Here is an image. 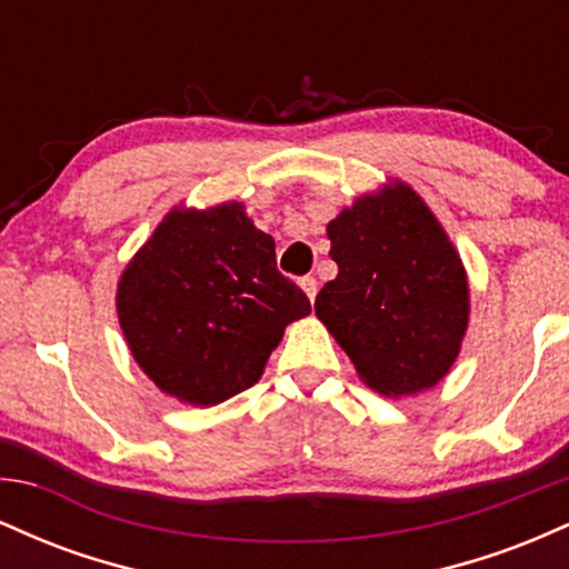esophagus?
I'll use <instances>...</instances> for the list:
<instances>
[{
	"instance_id": "esophagus-1",
	"label": "esophagus",
	"mask_w": 569,
	"mask_h": 569,
	"mask_svg": "<svg viewBox=\"0 0 569 569\" xmlns=\"http://www.w3.org/2000/svg\"><path fill=\"white\" fill-rule=\"evenodd\" d=\"M299 286H302V291L307 293V297H310V302H312V299H316V293H318V280L307 276V278L299 280Z\"/></svg>"
}]
</instances>
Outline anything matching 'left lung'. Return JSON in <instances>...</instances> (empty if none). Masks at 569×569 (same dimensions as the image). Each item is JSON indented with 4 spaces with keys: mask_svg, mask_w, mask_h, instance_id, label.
Listing matches in <instances>:
<instances>
[{
    "mask_svg": "<svg viewBox=\"0 0 569 569\" xmlns=\"http://www.w3.org/2000/svg\"><path fill=\"white\" fill-rule=\"evenodd\" d=\"M339 272L316 297V316L382 396L433 388L468 329L460 253L415 189L363 194L326 227Z\"/></svg>",
    "mask_w": 569,
    "mask_h": 569,
    "instance_id": "obj_1",
    "label": "left lung"
}]
</instances>
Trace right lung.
I'll list each match as a JSON object with an SVG mask.
<instances>
[{
    "mask_svg": "<svg viewBox=\"0 0 569 569\" xmlns=\"http://www.w3.org/2000/svg\"><path fill=\"white\" fill-rule=\"evenodd\" d=\"M310 299L276 267V240L240 202L173 208L117 286L122 335L162 393L213 407L262 377Z\"/></svg>",
    "mask_w": 569,
    "mask_h": 569,
    "instance_id": "right-lung-1",
    "label": "right lung"
}]
</instances>
